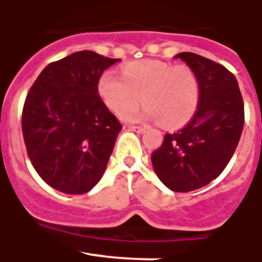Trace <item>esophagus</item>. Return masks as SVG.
<instances>
[{
  "label": "esophagus",
  "instance_id": "1",
  "mask_svg": "<svg viewBox=\"0 0 262 262\" xmlns=\"http://www.w3.org/2000/svg\"><path fill=\"white\" fill-rule=\"evenodd\" d=\"M128 128L130 130L137 132V133H143L146 130V126H141V125H128Z\"/></svg>",
  "mask_w": 262,
  "mask_h": 262
}]
</instances>
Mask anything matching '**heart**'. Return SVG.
<instances>
[{"label":"heart","mask_w":262,"mask_h":262,"mask_svg":"<svg viewBox=\"0 0 262 262\" xmlns=\"http://www.w3.org/2000/svg\"><path fill=\"white\" fill-rule=\"evenodd\" d=\"M98 94L105 107L122 116L142 103L141 116L159 120L167 129L184 126L194 116L200 102V83L189 67L157 60L128 63L122 77L105 70L98 81ZM124 117L133 119L128 114Z\"/></svg>","instance_id":"heart-1"}]
</instances>
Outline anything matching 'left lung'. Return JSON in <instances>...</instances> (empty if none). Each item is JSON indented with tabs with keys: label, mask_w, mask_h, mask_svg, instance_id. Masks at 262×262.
I'll return each instance as SVG.
<instances>
[{
	"label": "left lung",
	"mask_w": 262,
	"mask_h": 262,
	"mask_svg": "<svg viewBox=\"0 0 262 262\" xmlns=\"http://www.w3.org/2000/svg\"><path fill=\"white\" fill-rule=\"evenodd\" d=\"M197 75L200 102L194 116L175 133H167L151 162L160 181L173 192H190L218 178L234 155L244 126V103L235 75L223 65L183 52Z\"/></svg>",
	"instance_id": "left-lung-1"
}]
</instances>
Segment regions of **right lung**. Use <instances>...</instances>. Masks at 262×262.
<instances>
[{"label": "right lung", "mask_w": 262, "mask_h": 262, "mask_svg": "<svg viewBox=\"0 0 262 262\" xmlns=\"http://www.w3.org/2000/svg\"><path fill=\"white\" fill-rule=\"evenodd\" d=\"M119 58L81 51L44 68L26 96L22 130L39 176L68 194L95 187L122 125L98 94V81Z\"/></svg>", "instance_id": "obj_1"}]
</instances>
